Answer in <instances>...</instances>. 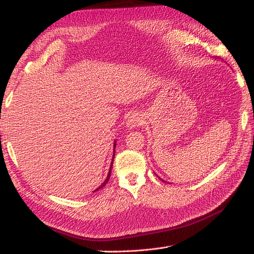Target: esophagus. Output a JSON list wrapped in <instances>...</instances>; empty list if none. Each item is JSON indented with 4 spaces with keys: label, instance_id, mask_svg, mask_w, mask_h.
<instances>
[{
    "label": "esophagus",
    "instance_id": "34e87169",
    "mask_svg": "<svg viewBox=\"0 0 254 254\" xmlns=\"http://www.w3.org/2000/svg\"><path fill=\"white\" fill-rule=\"evenodd\" d=\"M144 119L141 114L139 113H132L130 117L128 118L127 122H126V127L128 129H133L137 126H140L143 124Z\"/></svg>",
    "mask_w": 254,
    "mask_h": 254
}]
</instances>
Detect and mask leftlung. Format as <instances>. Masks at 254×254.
<instances>
[{"instance_id": "1", "label": "left lung", "mask_w": 254, "mask_h": 254, "mask_svg": "<svg viewBox=\"0 0 254 254\" xmlns=\"http://www.w3.org/2000/svg\"><path fill=\"white\" fill-rule=\"evenodd\" d=\"M162 181H164V180H162ZM164 182H165V181H164Z\"/></svg>"}]
</instances>
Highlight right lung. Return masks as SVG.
<instances>
[{"instance_id":"1","label":"right lung","mask_w":254,"mask_h":254,"mask_svg":"<svg viewBox=\"0 0 254 254\" xmlns=\"http://www.w3.org/2000/svg\"><path fill=\"white\" fill-rule=\"evenodd\" d=\"M115 146H117V142L114 141V144H113V156H112V161H111V164H110V167H109V172H108V175H107V178H106V180L101 184V186H99L96 190H94V191H96V190H101L102 188H104L105 186H106V183L109 181V179H110V176H111V170H112V164H113V159H114V156H115Z\"/></svg>"}]
</instances>
